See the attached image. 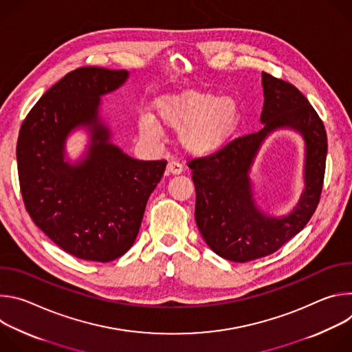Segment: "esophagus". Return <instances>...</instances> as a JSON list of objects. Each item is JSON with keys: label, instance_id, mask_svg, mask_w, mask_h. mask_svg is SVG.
<instances>
[{"label": "esophagus", "instance_id": "1", "mask_svg": "<svg viewBox=\"0 0 352 352\" xmlns=\"http://www.w3.org/2000/svg\"><path fill=\"white\" fill-rule=\"evenodd\" d=\"M182 173V166L177 162H170L166 168L167 175H179Z\"/></svg>", "mask_w": 352, "mask_h": 352}]
</instances>
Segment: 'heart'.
<instances>
[{
    "instance_id": "b5f03b06",
    "label": "heart",
    "mask_w": 352,
    "mask_h": 352,
    "mask_svg": "<svg viewBox=\"0 0 352 352\" xmlns=\"http://www.w3.org/2000/svg\"><path fill=\"white\" fill-rule=\"evenodd\" d=\"M155 117L140 114L139 133L159 140L162 126L178 132V142L192 156H210L223 150L242 124L238 100L205 90H181L159 96L153 103Z\"/></svg>"
}]
</instances>
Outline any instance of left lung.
I'll return each instance as SVG.
<instances>
[{"label": "left lung", "instance_id": "obj_1", "mask_svg": "<svg viewBox=\"0 0 352 352\" xmlns=\"http://www.w3.org/2000/svg\"><path fill=\"white\" fill-rule=\"evenodd\" d=\"M262 87L263 128L189 163L196 190V226L213 252L232 262L267 256L304 230L318 208L323 186L327 136L319 116L288 82L262 72ZM278 130H292L305 140V188L296 206L281 217L257 205L250 178L263 143Z\"/></svg>", "mask_w": 352, "mask_h": 352}]
</instances>
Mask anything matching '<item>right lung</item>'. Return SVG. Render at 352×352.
Returning <instances> with one entry per match:
<instances>
[{
    "mask_svg": "<svg viewBox=\"0 0 352 352\" xmlns=\"http://www.w3.org/2000/svg\"><path fill=\"white\" fill-rule=\"evenodd\" d=\"M128 78L125 69H75L43 94L19 131L26 210L50 239L83 261L111 262L133 245L147 199L167 166L133 159L113 140L102 97ZM76 130L88 135V143L72 161L66 140Z\"/></svg>",
    "mask_w": 352,
    "mask_h": 352,
    "instance_id": "right-lung-1",
    "label": "right lung"
}]
</instances>
